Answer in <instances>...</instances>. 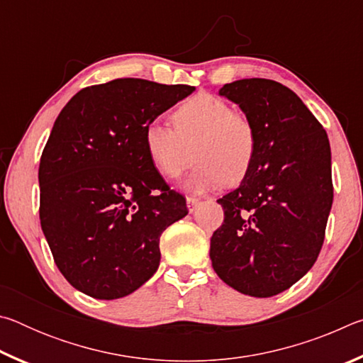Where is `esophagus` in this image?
Masks as SVG:
<instances>
[{
    "mask_svg": "<svg viewBox=\"0 0 363 363\" xmlns=\"http://www.w3.org/2000/svg\"><path fill=\"white\" fill-rule=\"evenodd\" d=\"M199 205H200V200L199 199H194V196H187V210L190 213H194Z\"/></svg>",
    "mask_w": 363,
    "mask_h": 363,
    "instance_id": "obj_1",
    "label": "esophagus"
}]
</instances>
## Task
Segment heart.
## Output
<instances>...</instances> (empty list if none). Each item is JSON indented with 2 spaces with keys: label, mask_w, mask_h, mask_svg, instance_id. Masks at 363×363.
Listing matches in <instances>:
<instances>
[{
  "label": "heart",
  "mask_w": 363,
  "mask_h": 363,
  "mask_svg": "<svg viewBox=\"0 0 363 363\" xmlns=\"http://www.w3.org/2000/svg\"><path fill=\"white\" fill-rule=\"evenodd\" d=\"M174 130L160 121L145 128L147 155L160 174L179 179L192 167L194 152L200 167L186 187L205 192L223 184L233 187L253 169L257 138L253 123L220 97L196 94L173 113Z\"/></svg>",
  "instance_id": "b5f03b06"
}]
</instances>
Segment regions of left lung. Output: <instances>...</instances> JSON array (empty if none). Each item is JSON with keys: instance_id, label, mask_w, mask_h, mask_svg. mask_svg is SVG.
I'll return each mask as SVG.
<instances>
[{"instance_id": "left-lung-1", "label": "left lung", "mask_w": 363, "mask_h": 363, "mask_svg": "<svg viewBox=\"0 0 363 363\" xmlns=\"http://www.w3.org/2000/svg\"><path fill=\"white\" fill-rule=\"evenodd\" d=\"M219 94L253 123L257 153L247 179L218 200L224 223L211 237L213 269L233 290L270 298L303 279L322 250L333 203L328 136L272 79H237Z\"/></svg>"}]
</instances>
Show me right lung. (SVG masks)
<instances>
[{"instance_id": "right-lung-1", "label": "right lung", "mask_w": 363, "mask_h": 363, "mask_svg": "<svg viewBox=\"0 0 363 363\" xmlns=\"http://www.w3.org/2000/svg\"><path fill=\"white\" fill-rule=\"evenodd\" d=\"M194 91L118 78L79 91L54 121L40 160V220L78 291L118 299L157 272L160 235L189 211L152 164L144 133Z\"/></svg>"}]
</instances>
